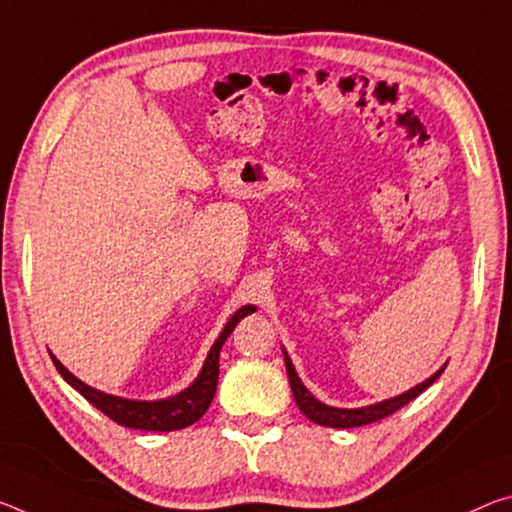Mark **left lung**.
Returning <instances> with one entry per match:
<instances>
[{
	"label": "left lung",
	"mask_w": 512,
	"mask_h": 512,
	"mask_svg": "<svg viewBox=\"0 0 512 512\" xmlns=\"http://www.w3.org/2000/svg\"><path fill=\"white\" fill-rule=\"evenodd\" d=\"M282 353H285L289 385H291V392H294V399H296V405L300 408V412H303V415L310 421H314V424L328 426V428H358V426L373 424V421H378V419H385L392 415V412L401 410L403 405H408L412 399H417V396L424 392L426 387H431L435 380L440 378V373L446 369V364H444L440 371H435L431 378L424 380V383L410 387L408 392L392 396V399H385V401L373 403V405H364V408H335V405H326L323 401L316 399V396H312L310 389H307L303 385V380L298 378V373L294 369V364H291L287 351H282Z\"/></svg>",
	"instance_id": "left-lung-1"
}]
</instances>
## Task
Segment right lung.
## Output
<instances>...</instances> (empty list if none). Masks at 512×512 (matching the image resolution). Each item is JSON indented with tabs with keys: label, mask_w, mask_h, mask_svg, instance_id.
<instances>
[{
	"label": "right lung",
	"mask_w": 512,
	"mask_h": 512,
	"mask_svg": "<svg viewBox=\"0 0 512 512\" xmlns=\"http://www.w3.org/2000/svg\"><path fill=\"white\" fill-rule=\"evenodd\" d=\"M255 310H257L255 305H243L230 316V321L225 323V328L221 335H218L214 346L209 348L198 378L193 380L189 387L182 389L180 394L168 396V399L136 401V399H123V396L100 392V389L81 383L77 376H72V373L63 367L54 355H52V362L68 385L75 387L88 403H93L97 410H102L104 415L116 421V424L125 428H136V431H157V433L180 431V428L196 424V421L205 415L209 405H212L216 385H218V355H221L225 339L230 337V332L237 328V323L243 319V316H248Z\"/></svg>",
	"instance_id": "1"
}]
</instances>
